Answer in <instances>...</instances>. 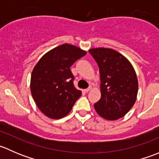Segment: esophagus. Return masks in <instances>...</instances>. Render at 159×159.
Wrapping results in <instances>:
<instances>
[{"label":"esophagus","instance_id":"1","mask_svg":"<svg viewBox=\"0 0 159 159\" xmlns=\"http://www.w3.org/2000/svg\"><path fill=\"white\" fill-rule=\"evenodd\" d=\"M92 89V86L91 85H90L89 88H88V89H84V91H85V92H89V91H91V90Z\"/></svg>","mask_w":159,"mask_h":159}]
</instances>
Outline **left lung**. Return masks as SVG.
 <instances>
[{"mask_svg": "<svg viewBox=\"0 0 159 159\" xmlns=\"http://www.w3.org/2000/svg\"><path fill=\"white\" fill-rule=\"evenodd\" d=\"M99 67L101 98L94 105L103 118L115 121L124 117L135 103L139 81L131 62L111 48L89 50Z\"/></svg>", "mask_w": 159, "mask_h": 159, "instance_id": "left-lung-1", "label": "left lung"}]
</instances>
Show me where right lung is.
Returning <instances> with one entry per match:
<instances>
[{
    "instance_id": "1",
    "label": "right lung",
    "mask_w": 159,
    "mask_h": 159,
    "mask_svg": "<svg viewBox=\"0 0 159 159\" xmlns=\"http://www.w3.org/2000/svg\"><path fill=\"white\" fill-rule=\"evenodd\" d=\"M85 51L69 44L59 45L40 58L30 77V92L39 110L50 118L66 116L81 91L74 87L70 68Z\"/></svg>"
}]
</instances>
